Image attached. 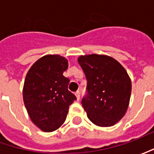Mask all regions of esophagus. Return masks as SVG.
Segmentation results:
<instances>
[{"mask_svg": "<svg viewBox=\"0 0 154 154\" xmlns=\"http://www.w3.org/2000/svg\"><path fill=\"white\" fill-rule=\"evenodd\" d=\"M75 96H76V98L78 100H80V91H77V92H75Z\"/></svg>", "mask_w": 154, "mask_h": 154, "instance_id": "esophagus-1", "label": "esophagus"}]
</instances>
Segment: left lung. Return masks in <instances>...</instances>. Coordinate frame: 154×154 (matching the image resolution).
<instances>
[{"mask_svg": "<svg viewBox=\"0 0 154 154\" xmlns=\"http://www.w3.org/2000/svg\"><path fill=\"white\" fill-rule=\"evenodd\" d=\"M78 62L87 80L81 100L87 117L97 126H113L129 103L132 85L128 74L116 60L104 55L80 56Z\"/></svg>", "mask_w": 154, "mask_h": 154, "instance_id": "1", "label": "left lung"}]
</instances>
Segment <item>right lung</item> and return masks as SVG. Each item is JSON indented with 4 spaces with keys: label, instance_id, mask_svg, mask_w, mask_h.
Here are the masks:
<instances>
[{
    "label": "right lung",
    "instance_id": "add662e5",
    "mask_svg": "<svg viewBox=\"0 0 154 154\" xmlns=\"http://www.w3.org/2000/svg\"><path fill=\"white\" fill-rule=\"evenodd\" d=\"M68 62L59 55L41 57L29 69L23 99L32 122L45 132H52L66 120L69 105L76 97L68 91L69 79L63 75Z\"/></svg>",
    "mask_w": 154,
    "mask_h": 154
}]
</instances>
